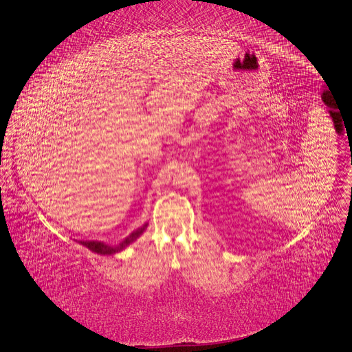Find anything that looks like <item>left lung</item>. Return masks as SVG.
Masks as SVG:
<instances>
[{
	"label": "left lung",
	"mask_w": 352,
	"mask_h": 352,
	"mask_svg": "<svg viewBox=\"0 0 352 352\" xmlns=\"http://www.w3.org/2000/svg\"><path fill=\"white\" fill-rule=\"evenodd\" d=\"M331 112V116L333 118V122H335V126H336V120H335V116L339 115V112H335V111H329Z\"/></svg>",
	"instance_id": "1"
}]
</instances>
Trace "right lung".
Instances as JSON below:
<instances>
[{
    "label": "right lung",
    "mask_w": 352,
    "mask_h": 352,
    "mask_svg": "<svg viewBox=\"0 0 352 352\" xmlns=\"http://www.w3.org/2000/svg\"><path fill=\"white\" fill-rule=\"evenodd\" d=\"M148 223L142 225L141 228H138L137 230L131 232L122 243L116 244V245H108L105 243H101V241H78L80 245L89 248L91 252H96V254H100V255H115L120 251H123L124 248H127L131 243H134L146 229Z\"/></svg>",
    "instance_id": "right-lung-1"
}]
</instances>
